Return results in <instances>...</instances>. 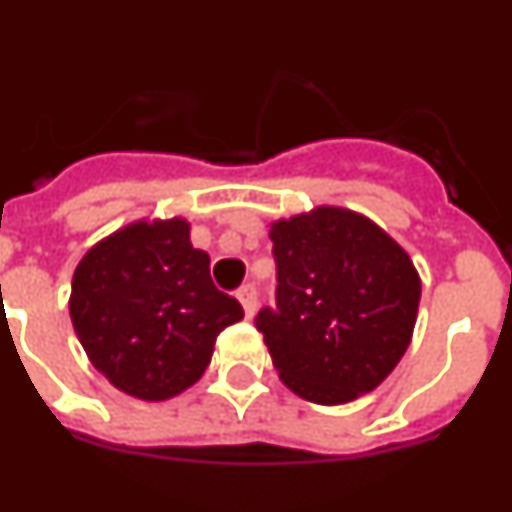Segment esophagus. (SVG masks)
I'll return each instance as SVG.
<instances>
[{
    "mask_svg": "<svg viewBox=\"0 0 512 512\" xmlns=\"http://www.w3.org/2000/svg\"><path fill=\"white\" fill-rule=\"evenodd\" d=\"M238 302L243 305V312H246V318H251L253 310H256V287L253 284H243L241 289H238Z\"/></svg>",
    "mask_w": 512,
    "mask_h": 512,
    "instance_id": "esophagus-1",
    "label": "esophagus"
}]
</instances>
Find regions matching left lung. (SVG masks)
<instances>
[{
    "label": "left lung",
    "mask_w": 512,
    "mask_h": 512,
    "mask_svg": "<svg viewBox=\"0 0 512 512\" xmlns=\"http://www.w3.org/2000/svg\"><path fill=\"white\" fill-rule=\"evenodd\" d=\"M277 307L256 328L279 379L302 400L343 405L397 366L413 338L420 277L377 223L315 207L271 225Z\"/></svg>",
    "instance_id": "left-lung-1"
}]
</instances>
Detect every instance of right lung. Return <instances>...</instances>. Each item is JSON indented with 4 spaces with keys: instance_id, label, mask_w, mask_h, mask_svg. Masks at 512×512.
<instances>
[{
    "instance_id": "1",
    "label": "right lung",
    "mask_w": 512,
    "mask_h": 512,
    "mask_svg": "<svg viewBox=\"0 0 512 512\" xmlns=\"http://www.w3.org/2000/svg\"><path fill=\"white\" fill-rule=\"evenodd\" d=\"M71 323L97 372L138 400L192 387L217 333L243 307L210 279V256L189 243V223L138 220L99 241L71 282Z\"/></svg>"
}]
</instances>
